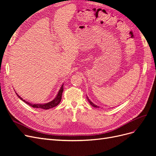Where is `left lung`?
<instances>
[{
    "label": "left lung",
    "instance_id": "8db88e82",
    "mask_svg": "<svg viewBox=\"0 0 156 156\" xmlns=\"http://www.w3.org/2000/svg\"><path fill=\"white\" fill-rule=\"evenodd\" d=\"M87 98L88 99V102L90 103V105H91L92 106H93L94 107H96V108H99V107H98V106L96 105L95 104H94V103H92V101H91L90 100H89V99H88V98L87 97Z\"/></svg>",
    "mask_w": 156,
    "mask_h": 156
}]
</instances>
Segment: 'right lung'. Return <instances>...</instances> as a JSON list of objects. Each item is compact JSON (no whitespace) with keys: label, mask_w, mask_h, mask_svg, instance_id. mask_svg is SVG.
<instances>
[{"label":"right lung","mask_w":156,"mask_h":156,"mask_svg":"<svg viewBox=\"0 0 156 156\" xmlns=\"http://www.w3.org/2000/svg\"><path fill=\"white\" fill-rule=\"evenodd\" d=\"M63 90H64V84H62V87H60L59 91L57 94V95L56 96L55 98L53 100H52V101H51L48 103H42V104H40V103H37V104H34V103H29V102H28V101L23 100V99L22 98H21L20 96H19L17 93H16V94H17V96L19 98H20L22 101H23L25 103H26L27 104L29 105L30 106H31L32 107L40 108H42V109H49V108L55 107L57 106L59 104L60 101H61V99H62V94Z\"/></svg>","instance_id":"right-lung-1"}]
</instances>
